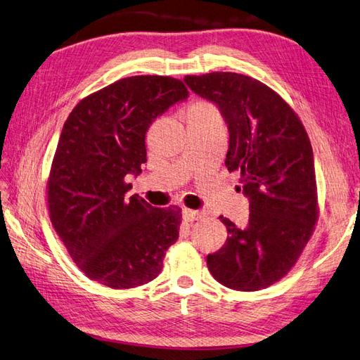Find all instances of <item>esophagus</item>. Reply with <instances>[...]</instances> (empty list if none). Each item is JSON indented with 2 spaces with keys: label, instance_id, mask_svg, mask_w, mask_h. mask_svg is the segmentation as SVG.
<instances>
[{
  "label": "esophagus",
  "instance_id": "obj_1",
  "mask_svg": "<svg viewBox=\"0 0 360 360\" xmlns=\"http://www.w3.org/2000/svg\"><path fill=\"white\" fill-rule=\"evenodd\" d=\"M182 216H184V219H186L187 222H193V221H198V219L202 218V212L190 210V208H184Z\"/></svg>",
  "mask_w": 360,
  "mask_h": 360
}]
</instances>
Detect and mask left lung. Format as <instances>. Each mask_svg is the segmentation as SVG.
Returning <instances> with one entry per match:
<instances>
[{
  "label": "left lung",
  "mask_w": 360,
  "mask_h": 360,
  "mask_svg": "<svg viewBox=\"0 0 360 360\" xmlns=\"http://www.w3.org/2000/svg\"><path fill=\"white\" fill-rule=\"evenodd\" d=\"M184 82L219 108L229 129L225 167L240 174L248 224L227 218L224 247L207 256L222 285L256 291L283 278L302 253L317 219L313 148L291 107L252 77L213 72Z\"/></svg>",
  "instance_id": "1"
}]
</instances>
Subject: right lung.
Segmentation results:
<instances>
[{
	"mask_svg": "<svg viewBox=\"0 0 360 360\" xmlns=\"http://www.w3.org/2000/svg\"><path fill=\"white\" fill-rule=\"evenodd\" d=\"M188 90L179 79L141 75L82 99L64 122L49 179V212L67 252L91 281L133 288L162 270L179 236L178 207L127 196L147 162L146 133Z\"/></svg>",
	"mask_w": 360,
	"mask_h": 360,
	"instance_id": "obj_1",
	"label": "right lung"
}]
</instances>
